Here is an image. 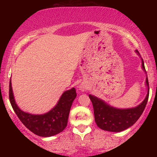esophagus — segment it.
I'll return each instance as SVG.
<instances>
[{
  "label": "esophagus",
  "instance_id": "34e87169",
  "mask_svg": "<svg viewBox=\"0 0 157 157\" xmlns=\"http://www.w3.org/2000/svg\"><path fill=\"white\" fill-rule=\"evenodd\" d=\"M79 89H80V91H84L85 90H86V87H85L84 86H82V85H81V86H79Z\"/></svg>",
  "mask_w": 157,
  "mask_h": 157
}]
</instances>
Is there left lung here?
I'll list each match as a JSON object with an SVG mask.
<instances>
[{
	"label": "left lung",
	"mask_w": 157,
	"mask_h": 157,
	"mask_svg": "<svg viewBox=\"0 0 157 157\" xmlns=\"http://www.w3.org/2000/svg\"><path fill=\"white\" fill-rule=\"evenodd\" d=\"M135 52L141 57L137 50ZM141 60L142 68L146 73L142 57ZM145 86L147 88V91L145 100L140 105L130 109H117L113 107L101 99L89 94V98L94 107V120L97 125L102 130L111 132H120L134 125L142 115L148 100L149 84L147 76Z\"/></svg>",
	"instance_id": "left-lung-1"
}]
</instances>
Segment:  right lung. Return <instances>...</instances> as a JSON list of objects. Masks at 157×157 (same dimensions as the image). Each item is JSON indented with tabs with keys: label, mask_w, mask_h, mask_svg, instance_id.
<instances>
[{
	"label": "right lung",
	"mask_w": 157,
	"mask_h": 157,
	"mask_svg": "<svg viewBox=\"0 0 157 157\" xmlns=\"http://www.w3.org/2000/svg\"><path fill=\"white\" fill-rule=\"evenodd\" d=\"M76 97V90L71 88L63 93L56 105L48 112L43 114H32L23 111L16 104L11 80L10 82V100L12 109L29 130L44 137L54 136L66 128L70 109Z\"/></svg>",
	"instance_id": "1"
}]
</instances>
